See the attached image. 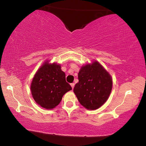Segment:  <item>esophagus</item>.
Wrapping results in <instances>:
<instances>
[{
	"mask_svg": "<svg viewBox=\"0 0 146 146\" xmlns=\"http://www.w3.org/2000/svg\"><path fill=\"white\" fill-rule=\"evenodd\" d=\"M70 85L71 86V88H72V89H73L74 87H75V83H71Z\"/></svg>",
	"mask_w": 146,
	"mask_h": 146,
	"instance_id": "34e87169",
	"label": "esophagus"
}]
</instances>
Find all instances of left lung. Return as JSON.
I'll return each mask as SVG.
<instances>
[{
  "mask_svg": "<svg viewBox=\"0 0 146 146\" xmlns=\"http://www.w3.org/2000/svg\"><path fill=\"white\" fill-rule=\"evenodd\" d=\"M78 82L73 91L78 102L87 110H95L108 100L111 92V76L97 61L81 67Z\"/></svg>",
  "mask_w": 146,
  "mask_h": 146,
  "instance_id": "8db88e82",
  "label": "left lung"
}]
</instances>
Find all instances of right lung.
Here are the masks:
<instances>
[{
    "label": "right lung",
    "instance_id": "obj_1",
    "mask_svg": "<svg viewBox=\"0 0 146 146\" xmlns=\"http://www.w3.org/2000/svg\"><path fill=\"white\" fill-rule=\"evenodd\" d=\"M45 61L35 74L31 83L32 97L42 108L52 110L59 104L63 95L72 90L66 81L60 64Z\"/></svg>",
    "mask_w": 146,
    "mask_h": 146
}]
</instances>
